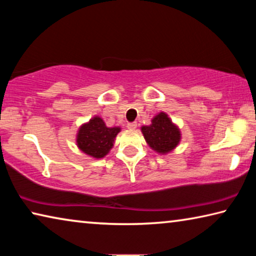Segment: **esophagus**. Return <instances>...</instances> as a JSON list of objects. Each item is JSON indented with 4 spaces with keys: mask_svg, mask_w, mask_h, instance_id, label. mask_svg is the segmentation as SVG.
Returning a JSON list of instances; mask_svg holds the SVG:
<instances>
[{
    "mask_svg": "<svg viewBox=\"0 0 256 256\" xmlns=\"http://www.w3.org/2000/svg\"><path fill=\"white\" fill-rule=\"evenodd\" d=\"M128 130H136V122L128 123Z\"/></svg>",
    "mask_w": 256,
    "mask_h": 256,
    "instance_id": "obj_1",
    "label": "esophagus"
}]
</instances>
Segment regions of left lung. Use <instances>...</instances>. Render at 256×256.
Returning <instances> with one entry per match:
<instances>
[{
	"label": "left lung",
	"mask_w": 256,
	"mask_h": 256,
	"mask_svg": "<svg viewBox=\"0 0 256 256\" xmlns=\"http://www.w3.org/2000/svg\"><path fill=\"white\" fill-rule=\"evenodd\" d=\"M146 144L156 152L164 154L174 150L180 141V131L166 112H159L148 126L141 128Z\"/></svg>",
	"instance_id": "1"
}]
</instances>
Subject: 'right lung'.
<instances>
[{"mask_svg":"<svg viewBox=\"0 0 256 256\" xmlns=\"http://www.w3.org/2000/svg\"><path fill=\"white\" fill-rule=\"evenodd\" d=\"M120 128H107L99 116H94L88 123L81 125L76 134V146L90 157L100 159L110 152Z\"/></svg>","mask_w":256,"mask_h":256,"instance_id":"add662e5","label":"right lung"}]
</instances>
